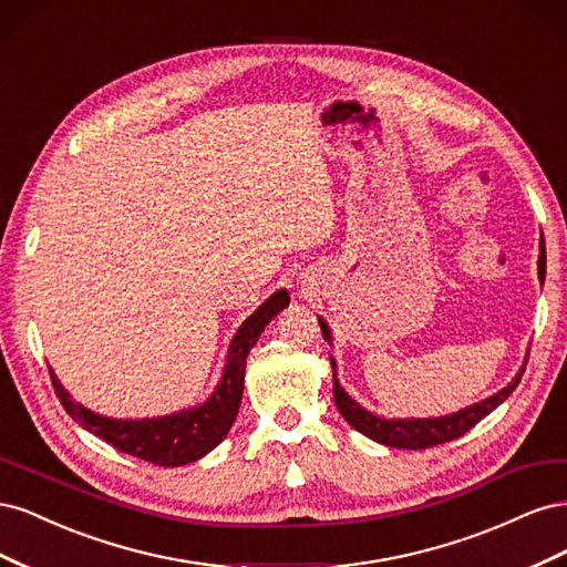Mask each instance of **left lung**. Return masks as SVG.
Instances as JSON below:
<instances>
[{
	"instance_id": "left-lung-1",
	"label": "left lung",
	"mask_w": 567,
	"mask_h": 567,
	"mask_svg": "<svg viewBox=\"0 0 567 567\" xmlns=\"http://www.w3.org/2000/svg\"><path fill=\"white\" fill-rule=\"evenodd\" d=\"M537 265H539V269H537L539 281L544 284V277H546L544 238L539 244V262ZM319 326H321V336L333 346L331 326L326 323L323 317H319ZM525 364H527V357H525ZM525 364L520 367V371L516 375H513V381L506 388L489 394V398L483 402H475L466 409L454 411V414L431 416V419H385V416H379V414H373V411L364 409L362 404L354 402L346 390H342V385L338 383V373H336V359L331 357L333 400H336V406L342 414V419H346L354 427V431L371 437L373 442H381V444H385V447H398V450H427V447H435V444L461 437L463 433H468L475 423L489 416L492 411L504 400H508V394L516 390V385L523 379Z\"/></svg>"
}]
</instances>
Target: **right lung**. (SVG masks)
<instances>
[{
    "label": "right lung",
    "instance_id": "add662e5",
    "mask_svg": "<svg viewBox=\"0 0 567 567\" xmlns=\"http://www.w3.org/2000/svg\"><path fill=\"white\" fill-rule=\"evenodd\" d=\"M288 290L279 288L269 296L257 310L238 326L236 336L225 359V371L215 385L213 394L203 404L188 406L175 414L153 416V419H111L71 398L54 369L49 367L51 383L59 394L63 409L71 414L84 431L106 440L117 452L132 454L156 463V466H184V463L198 461L227 437L231 423L236 421L238 406L244 398V375L246 359L252 346L265 331V326L288 307Z\"/></svg>",
    "mask_w": 567,
    "mask_h": 567
}]
</instances>
